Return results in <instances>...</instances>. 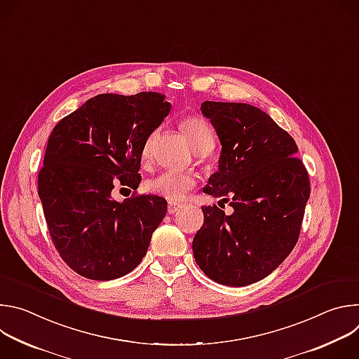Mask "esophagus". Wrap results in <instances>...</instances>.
Instances as JSON below:
<instances>
[{"instance_id":"esophagus-1","label":"esophagus","mask_w":359,"mask_h":359,"mask_svg":"<svg viewBox=\"0 0 359 359\" xmlns=\"http://www.w3.org/2000/svg\"><path fill=\"white\" fill-rule=\"evenodd\" d=\"M180 209H182V204H176V203H169V206H168L169 215H175V213H177Z\"/></svg>"}]
</instances>
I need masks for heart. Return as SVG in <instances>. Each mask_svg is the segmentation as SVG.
<instances>
[{
    "mask_svg": "<svg viewBox=\"0 0 359 359\" xmlns=\"http://www.w3.org/2000/svg\"><path fill=\"white\" fill-rule=\"evenodd\" d=\"M180 128L187 136L191 147L198 155H208L216 144V135L209 125V122L197 115H190L182 119ZM158 136V130H153L146 137L142 146V161L147 163L150 161V150ZM196 177L190 173L177 172H163L155 177H151L146 183V189L150 194L162 197L170 203H179L186 198L189 191L196 186Z\"/></svg>",
    "mask_w": 359,
    "mask_h": 359,
    "instance_id": "1",
    "label": "heart"
}]
</instances>
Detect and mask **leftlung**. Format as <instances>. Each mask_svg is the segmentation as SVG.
Returning <instances> with one entry per match:
<instances>
[{
  "mask_svg": "<svg viewBox=\"0 0 359 359\" xmlns=\"http://www.w3.org/2000/svg\"><path fill=\"white\" fill-rule=\"evenodd\" d=\"M201 112L222 142L219 172L203 191L230 200L233 213L216 204L201 208L193 255L213 281L248 285L273 273L295 247L311 191L309 172L291 135L262 109L206 100Z\"/></svg>",
  "mask_w": 359,
  "mask_h": 359,
  "instance_id": "1",
  "label": "left lung"
}]
</instances>
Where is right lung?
Wrapping results in <instances>:
<instances>
[{"mask_svg":"<svg viewBox=\"0 0 359 359\" xmlns=\"http://www.w3.org/2000/svg\"><path fill=\"white\" fill-rule=\"evenodd\" d=\"M159 92L100 93L54 128L38 173L48 231L61 259L79 276L108 281L135 270L168 201L137 194L142 146L170 112ZM116 184L134 189L122 203Z\"/></svg>","mask_w":359,"mask_h":359,"instance_id":"obj_1","label":"right lung"}]
</instances>
